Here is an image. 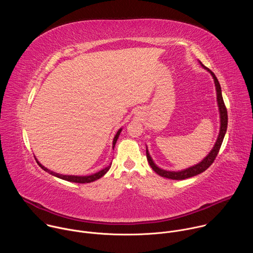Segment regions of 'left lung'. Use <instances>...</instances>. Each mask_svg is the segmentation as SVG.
<instances>
[{
    "label": "left lung",
    "instance_id": "left-lung-1",
    "mask_svg": "<svg viewBox=\"0 0 253 253\" xmlns=\"http://www.w3.org/2000/svg\"><path fill=\"white\" fill-rule=\"evenodd\" d=\"M200 63V62H199ZM200 65L202 66V68H204L205 70H207L209 73L211 74L213 80H214V84H215V90H216V99H217V106H218V110H219V116H220V128H219V133L217 136V139H216V142L214 144L213 148L211 149V151L207 154L206 157H204L203 160H201L199 163L188 167L186 169L183 170H179V171H169V170H164L160 167H158L153 159L151 158L148 148L146 146V156H147V160L151 166V168L160 176L165 177V178H169V179H173V180H183L195 175H198L200 173H202L203 171H205L214 161V159L216 158L218 154V151L221 147V144L223 142L226 130H227V122H228V118H227V110L226 107L224 105V101L222 98V93H221V87L220 84L217 80V78L215 77L214 73L212 71H210L208 68H206L205 66H203L201 63Z\"/></svg>",
    "mask_w": 253,
    "mask_h": 253
}]
</instances>
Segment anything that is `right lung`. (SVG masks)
<instances>
[{
	"label": "right lung",
	"instance_id": "right-lung-1",
	"mask_svg": "<svg viewBox=\"0 0 253 253\" xmlns=\"http://www.w3.org/2000/svg\"><path fill=\"white\" fill-rule=\"evenodd\" d=\"M121 131H122V128H120V129L117 131V133H116L115 137L113 138V143H112V148H113V149H114V147H115V144H116V142H117V140H118V138H119V135H120ZM36 161H37V163L39 164V166H40L43 170H45L46 172L50 173L51 175H53V176H55V177H58V178H60V179L66 180V181L75 182V183H90V182H93V181H95V180H97V179L101 178L102 176H104V175L108 172V170H109V169L111 168V163H110L109 165H108V166H107V167H105V168H103L102 170H100V171H98V172H96V173L90 174V175H86V176H78V175H63V174L56 173V172L51 171L50 169L46 168L45 166H43V165H42V164L37 160V158H36Z\"/></svg>",
	"mask_w": 253,
	"mask_h": 253
}]
</instances>
